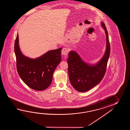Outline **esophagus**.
Wrapping results in <instances>:
<instances>
[{"label":"esophagus","instance_id":"34e87169","mask_svg":"<svg viewBox=\"0 0 130 130\" xmlns=\"http://www.w3.org/2000/svg\"><path fill=\"white\" fill-rule=\"evenodd\" d=\"M68 52H69V51H68L67 48H63V49L62 50L61 53H62V55L66 56L67 55V54L68 53Z\"/></svg>","mask_w":130,"mask_h":130}]
</instances>
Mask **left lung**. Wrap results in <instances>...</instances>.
<instances>
[{"mask_svg":"<svg viewBox=\"0 0 130 130\" xmlns=\"http://www.w3.org/2000/svg\"><path fill=\"white\" fill-rule=\"evenodd\" d=\"M101 25L105 30L106 45L105 54L99 62L95 64H88L83 61L76 52H69L67 59L69 79L77 91L86 92L90 90L100 82L105 74L110 54V45L105 24L101 22Z\"/></svg>","mask_w":130,"mask_h":130,"instance_id":"8db88e82","label":"left lung"}]
</instances>
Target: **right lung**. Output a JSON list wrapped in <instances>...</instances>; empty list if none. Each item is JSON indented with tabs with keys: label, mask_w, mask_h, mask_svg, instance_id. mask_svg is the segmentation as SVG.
<instances>
[{
	"label": "right lung",
	"mask_w": 130,
	"mask_h": 130,
	"mask_svg": "<svg viewBox=\"0 0 130 130\" xmlns=\"http://www.w3.org/2000/svg\"><path fill=\"white\" fill-rule=\"evenodd\" d=\"M19 35L14 44L17 71L23 82L30 88L43 91L51 84L57 66L61 61L62 48L51 50L33 59L24 55L20 50Z\"/></svg>",
	"instance_id": "1"
}]
</instances>
